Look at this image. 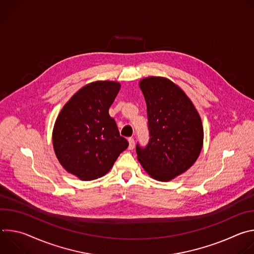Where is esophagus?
Here are the masks:
<instances>
[{"label": "esophagus", "instance_id": "obj_1", "mask_svg": "<svg viewBox=\"0 0 254 254\" xmlns=\"http://www.w3.org/2000/svg\"><path fill=\"white\" fill-rule=\"evenodd\" d=\"M128 149L132 150L134 148V139L133 137H128Z\"/></svg>", "mask_w": 254, "mask_h": 254}]
</instances>
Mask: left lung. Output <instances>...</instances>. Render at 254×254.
I'll use <instances>...</instances> for the list:
<instances>
[{
	"label": "left lung",
	"mask_w": 254,
	"mask_h": 254,
	"mask_svg": "<svg viewBox=\"0 0 254 254\" xmlns=\"http://www.w3.org/2000/svg\"><path fill=\"white\" fill-rule=\"evenodd\" d=\"M147 103L150 140L136 144L140 165L152 178L167 182L186 172L203 146L201 118L186 93L164 77L139 81Z\"/></svg>",
	"instance_id": "obj_1"
}]
</instances>
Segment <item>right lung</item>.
Here are the masks:
<instances>
[{
    "mask_svg": "<svg viewBox=\"0 0 254 254\" xmlns=\"http://www.w3.org/2000/svg\"><path fill=\"white\" fill-rule=\"evenodd\" d=\"M120 89L116 81L91 82L67 101L55 122V155L68 173L82 181L104 176L128 147L108 114Z\"/></svg>",
    "mask_w": 254,
    "mask_h": 254,
    "instance_id": "add662e5",
    "label": "right lung"
}]
</instances>
